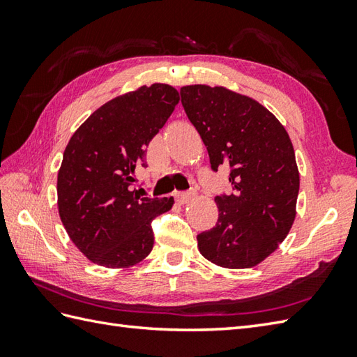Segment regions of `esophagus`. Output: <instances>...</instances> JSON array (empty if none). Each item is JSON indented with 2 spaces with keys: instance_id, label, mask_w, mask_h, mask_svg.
Instances as JSON below:
<instances>
[{
  "instance_id": "esophagus-1",
  "label": "esophagus",
  "mask_w": 357,
  "mask_h": 357,
  "mask_svg": "<svg viewBox=\"0 0 357 357\" xmlns=\"http://www.w3.org/2000/svg\"><path fill=\"white\" fill-rule=\"evenodd\" d=\"M196 196L195 192H178L174 193V199H176L179 204H187L188 201H192Z\"/></svg>"
}]
</instances>
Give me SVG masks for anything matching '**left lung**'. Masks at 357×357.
I'll use <instances>...</instances> for the list:
<instances>
[{"label":"left lung","instance_id":"8db88e82","mask_svg":"<svg viewBox=\"0 0 357 357\" xmlns=\"http://www.w3.org/2000/svg\"><path fill=\"white\" fill-rule=\"evenodd\" d=\"M181 102L211 170L229 167L233 188L215 198L219 218L198 234L199 252L219 267H253L287 238L296 216L299 172L290 136L259 102L224 87L185 86Z\"/></svg>","mask_w":357,"mask_h":357}]
</instances>
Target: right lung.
Listing matches in <instances>:
<instances>
[{
    "mask_svg": "<svg viewBox=\"0 0 357 357\" xmlns=\"http://www.w3.org/2000/svg\"><path fill=\"white\" fill-rule=\"evenodd\" d=\"M179 102L176 89L142 86L105 102L73 133L58 172V210L72 242L90 261L130 267L153 248L151 222L173 198L135 190L146 149Z\"/></svg>",
    "mask_w": 357,
    "mask_h": 357,
    "instance_id": "right-lung-1",
    "label": "right lung"
}]
</instances>
